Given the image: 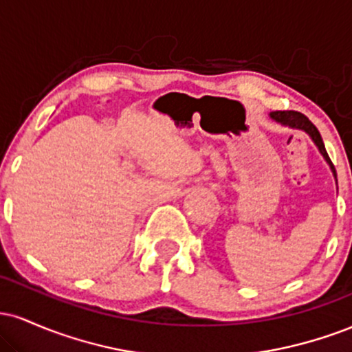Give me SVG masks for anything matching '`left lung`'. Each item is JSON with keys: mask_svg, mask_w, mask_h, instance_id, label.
Wrapping results in <instances>:
<instances>
[{"mask_svg": "<svg viewBox=\"0 0 352 352\" xmlns=\"http://www.w3.org/2000/svg\"><path fill=\"white\" fill-rule=\"evenodd\" d=\"M270 117L281 125H288V127H292V129H300V131H305L306 134L313 139V142L316 144V147L319 148V152H321V155L324 157L326 162L329 164L334 179H336V168H334V165H333V162H331L328 152H326L324 142H322V139H321V134H319V131L314 127V124L311 122L308 117H306L305 114H301V112H296V111H274L270 114Z\"/></svg>", "mask_w": 352, "mask_h": 352, "instance_id": "1", "label": "left lung"}]
</instances>
